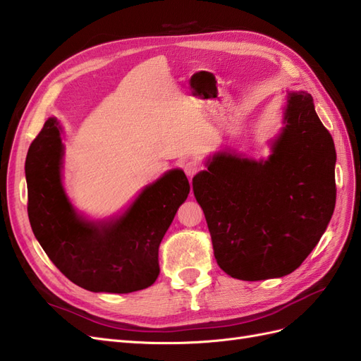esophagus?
I'll return each mask as SVG.
<instances>
[{
	"label": "esophagus",
	"instance_id": "obj_1",
	"mask_svg": "<svg viewBox=\"0 0 361 361\" xmlns=\"http://www.w3.org/2000/svg\"><path fill=\"white\" fill-rule=\"evenodd\" d=\"M199 170H200V166L197 161H187L183 164V171L190 179L194 176V174H197Z\"/></svg>",
	"mask_w": 361,
	"mask_h": 361
}]
</instances>
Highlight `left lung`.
Here are the masks:
<instances>
[{"label": "left lung", "instance_id": "1", "mask_svg": "<svg viewBox=\"0 0 361 361\" xmlns=\"http://www.w3.org/2000/svg\"><path fill=\"white\" fill-rule=\"evenodd\" d=\"M268 159L214 155L192 178L220 268L256 281L290 274L319 243L336 204V149L307 92L288 96Z\"/></svg>", "mask_w": 361, "mask_h": 361}]
</instances>
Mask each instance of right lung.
Wrapping results in <instances>:
<instances>
[{
	"mask_svg": "<svg viewBox=\"0 0 361 361\" xmlns=\"http://www.w3.org/2000/svg\"><path fill=\"white\" fill-rule=\"evenodd\" d=\"M63 143L57 118H48L25 161L28 218L45 253L72 283L92 292L129 293L154 285L158 250L190 183L170 170L143 190L117 220L85 221L61 185Z\"/></svg>",
	"mask_w": 361,
	"mask_h": 361,
	"instance_id": "add662e5",
	"label": "right lung"
}]
</instances>
